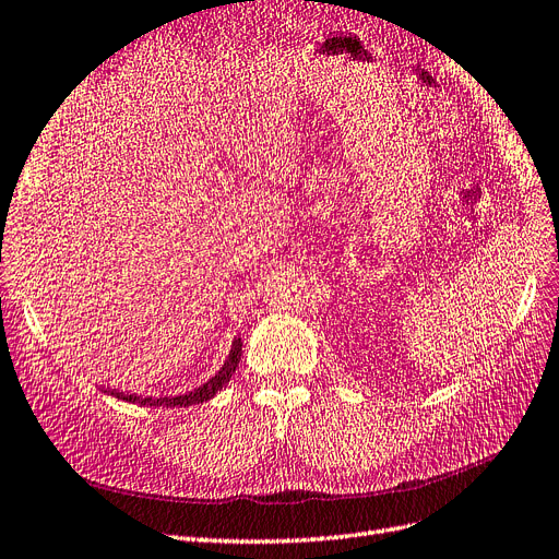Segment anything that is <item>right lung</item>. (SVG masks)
I'll return each mask as SVG.
<instances>
[{
    "label": "right lung",
    "instance_id": "right-lung-1",
    "mask_svg": "<svg viewBox=\"0 0 559 559\" xmlns=\"http://www.w3.org/2000/svg\"><path fill=\"white\" fill-rule=\"evenodd\" d=\"M240 350H242V342L236 340L231 344V350H229V357L227 362L222 365V369L211 378L209 383H204L202 388H197L188 394H181V396H138V394H123V392H117V390H105L109 392L111 396L117 399H123V401H130V404H140V406H153V408H186V406H192V404H204V401L213 399L222 388H225L231 376L236 373V367L240 362Z\"/></svg>",
    "mask_w": 559,
    "mask_h": 559
}]
</instances>
